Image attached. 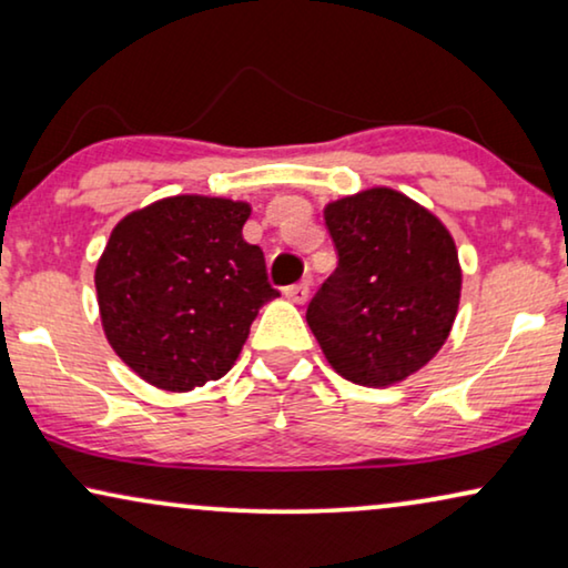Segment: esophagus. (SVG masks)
Returning <instances> with one entry per match:
<instances>
[{
  "label": "esophagus",
  "instance_id": "34e87169",
  "mask_svg": "<svg viewBox=\"0 0 568 568\" xmlns=\"http://www.w3.org/2000/svg\"><path fill=\"white\" fill-rule=\"evenodd\" d=\"M284 294H286V297H290L292 302H300V305H302V302H305V300L310 297V282L305 278V282L290 284V286H286V290H284Z\"/></svg>",
  "mask_w": 568,
  "mask_h": 568
}]
</instances>
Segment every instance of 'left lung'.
Listing matches in <instances>:
<instances>
[{"mask_svg": "<svg viewBox=\"0 0 568 568\" xmlns=\"http://www.w3.org/2000/svg\"><path fill=\"white\" fill-rule=\"evenodd\" d=\"M325 227L338 266L310 300V331L348 383H400L439 352L455 323L463 274L453 237L393 189L333 201Z\"/></svg>", "mask_w": 568, "mask_h": 568, "instance_id": "obj_1", "label": "left lung"}]
</instances>
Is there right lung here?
<instances>
[{
  "label": "right lung",
  "instance_id": "obj_1",
  "mask_svg": "<svg viewBox=\"0 0 568 568\" xmlns=\"http://www.w3.org/2000/svg\"><path fill=\"white\" fill-rule=\"evenodd\" d=\"M251 206L173 196L115 224L95 268L113 352L162 390H193L227 375L251 323L278 292L266 258L243 240Z\"/></svg>",
  "mask_w": 568,
  "mask_h": 568
}]
</instances>
